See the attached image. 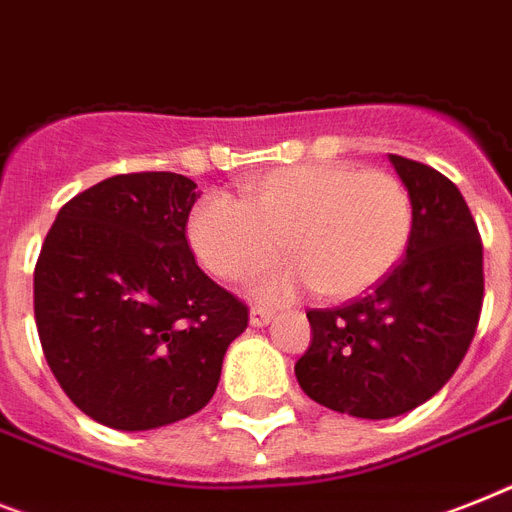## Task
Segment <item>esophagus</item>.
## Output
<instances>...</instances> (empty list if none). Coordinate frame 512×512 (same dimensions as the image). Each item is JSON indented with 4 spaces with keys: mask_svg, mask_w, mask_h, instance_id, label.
Instances as JSON below:
<instances>
[{
    "mask_svg": "<svg viewBox=\"0 0 512 512\" xmlns=\"http://www.w3.org/2000/svg\"><path fill=\"white\" fill-rule=\"evenodd\" d=\"M270 321H273V310H270V307L255 305L249 310V323H252V326H268Z\"/></svg>",
    "mask_w": 512,
    "mask_h": 512,
    "instance_id": "1",
    "label": "esophagus"
}]
</instances>
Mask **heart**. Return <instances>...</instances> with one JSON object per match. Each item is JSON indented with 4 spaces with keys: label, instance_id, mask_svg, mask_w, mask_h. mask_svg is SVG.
<instances>
[{
    "label": "heart",
    "instance_id": "obj_1",
    "mask_svg": "<svg viewBox=\"0 0 512 512\" xmlns=\"http://www.w3.org/2000/svg\"><path fill=\"white\" fill-rule=\"evenodd\" d=\"M244 202L210 194L189 218V244L213 276L242 281L284 252L292 263L260 278V294L313 286L352 299L381 284L413 236V199L384 168L307 162L244 181Z\"/></svg>",
    "mask_w": 512,
    "mask_h": 512
}]
</instances>
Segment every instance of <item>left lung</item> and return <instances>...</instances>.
I'll use <instances>...</instances> for the list:
<instances>
[{
	"label": "left lung",
	"mask_w": 512,
	"mask_h": 512,
	"mask_svg": "<svg viewBox=\"0 0 512 512\" xmlns=\"http://www.w3.org/2000/svg\"><path fill=\"white\" fill-rule=\"evenodd\" d=\"M389 160L413 199L405 260L363 297L307 310L313 342L294 365L310 400L371 421L423 405L450 381L484 302V247L458 186L418 160Z\"/></svg>",
	"instance_id": "1"
}]
</instances>
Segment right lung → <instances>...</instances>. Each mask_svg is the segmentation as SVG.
I'll list each match as a JSON object with an SVG mask.
<instances>
[{"label": "right lung", "instance_id": "add662e5", "mask_svg": "<svg viewBox=\"0 0 512 512\" xmlns=\"http://www.w3.org/2000/svg\"><path fill=\"white\" fill-rule=\"evenodd\" d=\"M197 184L123 173L62 205L33 270V315L57 384L78 410L147 431L213 400L242 299L194 260L186 223Z\"/></svg>", "mask_w": 512, "mask_h": 512}]
</instances>
